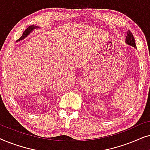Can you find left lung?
I'll list each match as a JSON object with an SVG mask.
<instances>
[{
    "label": "left lung",
    "mask_w": 150,
    "mask_h": 150,
    "mask_svg": "<svg viewBox=\"0 0 150 150\" xmlns=\"http://www.w3.org/2000/svg\"><path fill=\"white\" fill-rule=\"evenodd\" d=\"M126 42L127 44L130 45V46H132L134 47V48H137L134 36H133L132 33L130 31V30H128V33H127V36L126 38Z\"/></svg>",
    "instance_id": "1"
}]
</instances>
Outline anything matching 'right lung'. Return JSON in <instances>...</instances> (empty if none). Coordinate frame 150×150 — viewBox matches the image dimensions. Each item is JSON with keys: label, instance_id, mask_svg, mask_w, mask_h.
I'll return each mask as SVG.
<instances>
[{"label": "right lung", "instance_id": "obj_1", "mask_svg": "<svg viewBox=\"0 0 150 150\" xmlns=\"http://www.w3.org/2000/svg\"><path fill=\"white\" fill-rule=\"evenodd\" d=\"M39 28V26H34V25H32V26H28V27L26 28V29L24 30V33H23V34H22V35L20 37V38L18 39V41H20V40H23V39H24L26 38V36L27 35H29V33L31 31H33V30H34L35 28Z\"/></svg>", "mask_w": 150, "mask_h": 150}]
</instances>
